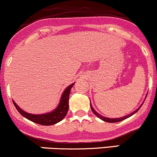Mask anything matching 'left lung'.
<instances>
[{
	"instance_id": "left-lung-1",
	"label": "left lung",
	"mask_w": 157,
	"mask_h": 157,
	"mask_svg": "<svg viewBox=\"0 0 157 157\" xmlns=\"http://www.w3.org/2000/svg\"><path fill=\"white\" fill-rule=\"evenodd\" d=\"M141 106H142V105H141L140 106L139 108L137 109H136L135 111H134V112H132V114H129V115H126V116H124V117H119V118H109V117H104V116L101 115L100 114H98V113L97 112H95V110L93 108V106H92L91 104H90V107H91V109H92V111H93V113L95 114V115H96L98 117H99V118L102 120V121H106V122H108V123H116V122H120V121H123V120H125V119L128 118V117H131V116H132V115H133L134 114H135L136 112H137L138 111V110H139L140 109Z\"/></svg>"
}]
</instances>
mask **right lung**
Masks as SVG:
<instances>
[{
    "instance_id": "add662e5",
    "label": "right lung",
    "mask_w": 157,
    "mask_h": 157,
    "mask_svg": "<svg viewBox=\"0 0 157 157\" xmlns=\"http://www.w3.org/2000/svg\"><path fill=\"white\" fill-rule=\"evenodd\" d=\"M73 84H74V83L68 86L64 90L62 95V97H61L60 102L58 106L53 111L49 112V113L42 114V115H32V114L24 112L12 100L13 104L16 107L17 110L20 112V115H23L24 117L29 120V121H32V122L42 125V126H51V125L56 124L59 121H62L67 115L68 108H69L68 101H69L70 93H71V90L73 87Z\"/></svg>"
}]
</instances>
